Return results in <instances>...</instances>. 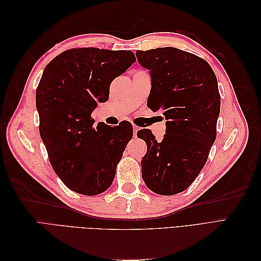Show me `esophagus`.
<instances>
[{"instance_id":"1","label":"esophagus","mask_w":261,"mask_h":261,"mask_svg":"<svg viewBox=\"0 0 261 261\" xmlns=\"http://www.w3.org/2000/svg\"><path fill=\"white\" fill-rule=\"evenodd\" d=\"M133 130H134V136H136L137 135V132L139 130V127H138V126H136V125H134L133 126Z\"/></svg>"}]
</instances>
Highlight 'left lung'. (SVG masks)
Segmentation results:
<instances>
[{"label": "left lung", "mask_w": 261, "mask_h": 261, "mask_svg": "<svg viewBox=\"0 0 261 261\" xmlns=\"http://www.w3.org/2000/svg\"><path fill=\"white\" fill-rule=\"evenodd\" d=\"M136 57L152 77L147 106L168 120L161 141L149 129L137 133L148 147L140 162L141 175L153 193L175 195L198 176L216 140L218 81L207 61L176 48L138 50Z\"/></svg>", "instance_id": "obj_1"}]
</instances>
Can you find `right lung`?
Returning a JSON list of instances; mask_svg holds the SVG:
<instances>
[{"label":"right lung","instance_id":"1","mask_svg":"<svg viewBox=\"0 0 261 261\" xmlns=\"http://www.w3.org/2000/svg\"><path fill=\"white\" fill-rule=\"evenodd\" d=\"M136 62L132 51L69 49L48 65L36 91L39 132L54 172L69 189L86 196L106 192L133 137V126L99 123L91 112L109 99L110 85Z\"/></svg>","mask_w":261,"mask_h":261}]
</instances>
